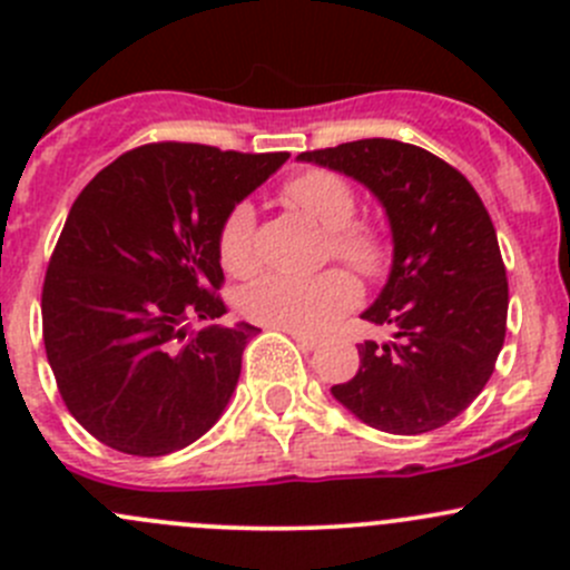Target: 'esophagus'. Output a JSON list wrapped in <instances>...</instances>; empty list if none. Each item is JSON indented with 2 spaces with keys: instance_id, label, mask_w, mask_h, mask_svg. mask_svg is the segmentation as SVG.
Listing matches in <instances>:
<instances>
[{
  "instance_id": "1",
  "label": "esophagus",
  "mask_w": 570,
  "mask_h": 570,
  "mask_svg": "<svg viewBox=\"0 0 570 570\" xmlns=\"http://www.w3.org/2000/svg\"><path fill=\"white\" fill-rule=\"evenodd\" d=\"M284 331H286V327H284ZM286 333H289V336L295 338L297 347H303V350H317L320 347V338L306 336V333H301V331H286Z\"/></svg>"
}]
</instances>
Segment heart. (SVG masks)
Segmentation results:
<instances>
[{"mask_svg":"<svg viewBox=\"0 0 570 570\" xmlns=\"http://www.w3.org/2000/svg\"><path fill=\"white\" fill-rule=\"evenodd\" d=\"M281 198L301 209L327 232L333 256L342 258L361 275H377L386 267V239L366 223H355L353 187L333 170H306L292 176L281 187ZM256 212L248 200L234 206L220 226L217 253L223 267L232 275H250L256 267L253 253ZM358 301V284L344 269H327L314 278H286V275H264L245 292V317L267 327L317 333L331 325L342 312Z\"/></svg>","mask_w":570,"mask_h":570,"instance_id":"heart-1","label":"heart"}]
</instances>
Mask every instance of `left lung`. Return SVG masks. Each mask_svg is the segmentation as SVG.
Masks as SVG:
<instances>
[{
  "mask_svg": "<svg viewBox=\"0 0 570 570\" xmlns=\"http://www.w3.org/2000/svg\"><path fill=\"white\" fill-rule=\"evenodd\" d=\"M297 159L364 184L392 226V273L361 317L394 338L358 344V372L331 394L383 433L444 428L485 389L508 331V275L485 204L461 170L411 142L370 137Z\"/></svg>",
  "mask_w": 570,
  "mask_h": 570,
  "instance_id": "8db88e82",
  "label": "left lung"
}]
</instances>
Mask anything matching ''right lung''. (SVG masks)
<instances>
[{
    "label": "right lung",
    "mask_w": 570,
    "mask_h": 570,
    "mask_svg": "<svg viewBox=\"0 0 570 570\" xmlns=\"http://www.w3.org/2000/svg\"><path fill=\"white\" fill-rule=\"evenodd\" d=\"M286 159L151 142L73 200L46 269L43 344L62 402L101 444L170 455L226 411L258 327L187 333V320L226 314L220 226Z\"/></svg>",
    "instance_id": "obj_1"
}]
</instances>
